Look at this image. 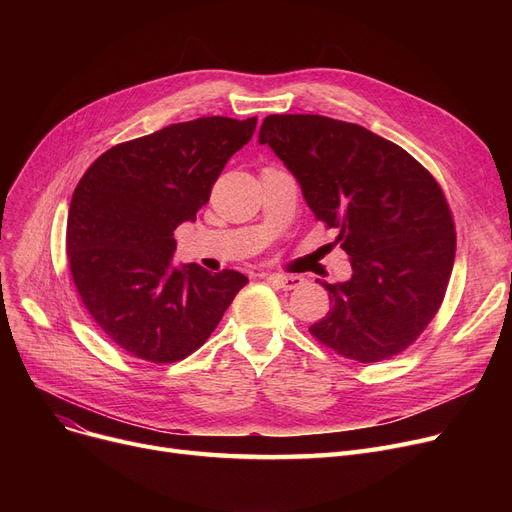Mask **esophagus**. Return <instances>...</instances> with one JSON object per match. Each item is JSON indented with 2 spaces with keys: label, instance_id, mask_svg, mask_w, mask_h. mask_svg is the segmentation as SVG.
Wrapping results in <instances>:
<instances>
[{
  "label": "esophagus",
  "instance_id": "esophagus-1",
  "mask_svg": "<svg viewBox=\"0 0 512 512\" xmlns=\"http://www.w3.org/2000/svg\"><path fill=\"white\" fill-rule=\"evenodd\" d=\"M267 280L282 290H297L305 282L301 276H294V274H272L267 276Z\"/></svg>",
  "mask_w": 512,
  "mask_h": 512
}]
</instances>
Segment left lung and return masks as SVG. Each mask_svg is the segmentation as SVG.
I'll use <instances>...</instances> for the list:
<instances>
[{
	"label": "left lung",
	"mask_w": 512,
	"mask_h": 512,
	"mask_svg": "<svg viewBox=\"0 0 512 512\" xmlns=\"http://www.w3.org/2000/svg\"><path fill=\"white\" fill-rule=\"evenodd\" d=\"M259 143L351 257V280L321 282L332 307L309 332L359 363L405 351L438 313L454 263V222L436 178L392 141L326 116H267Z\"/></svg>",
	"instance_id": "left-lung-1"
}]
</instances>
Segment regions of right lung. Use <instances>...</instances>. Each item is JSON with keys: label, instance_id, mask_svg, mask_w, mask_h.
<instances>
[{"label": "right lung", "instance_id": "1", "mask_svg": "<svg viewBox=\"0 0 512 512\" xmlns=\"http://www.w3.org/2000/svg\"><path fill=\"white\" fill-rule=\"evenodd\" d=\"M257 118L170 124L99 155L74 188L66 253L95 324L132 357L174 363L218 328L249 280L197 263L176 267L174 230L193 222Z\"/></svg>", "mask_w": 512, "mask_h": 512}]
</instances>
